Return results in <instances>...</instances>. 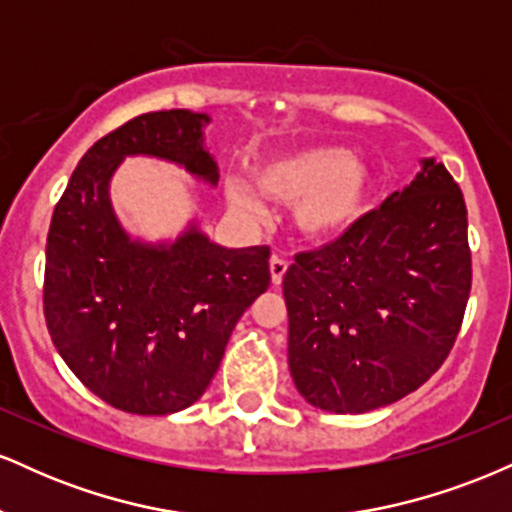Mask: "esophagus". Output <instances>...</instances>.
Segmentation results:
<instances>
[{
  "label": "esophagus",
  "instance_id": "34e87169",
  "mask_svg": "<svg viewBox=\"0 0 512 512\" xmlns=\"http://www.w3.org/2000/svg\"><path fill=\"white\" fill-rule=\"evenodd\" d=\"M286 269H289V262L281 260V257H272V260H269V274H272V284L274 286H279L281 281H284Z\"/></svg>",
  "mask_w": 512,
  "mask_h": 512
}]
</instances>
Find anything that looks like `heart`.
Listing matches in <instances>:
<instances>
[{
    "label": "heart",
    "instance_id": "b5f03b06",
    "mask_svg": "<svg viewBox=\"0 0 512 512\" xmlns=\"http://www.w3.org/2000/svg\"><path fill=\"white\" fill-rule=\"evenodd\" d=\"M252 175L262 195L296 202L293 221L301 236L313 243H332L349 236L373 207V170L339 144L286 151L262 161ZM223 192L236 211L250 216L264 211L262 199L243 180L228 178Z\"/></svg>",
    "mask_w": 512,
    "mask_h": 512
}]
</instances>
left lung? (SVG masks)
I'll return each instance as SVG.
<instances>
[{
	"mask_svg": "<svg viewBox=\"0 0 512 512\" xmlns=\"http://www.w3.org/2000/svg\"><path fill=\"white\" fill-rule=\"evenodd\" d=\"M469 289L462 190L443 163L421 158L414 180L349 236L286 269L296 390L332 414L407 397L448 358Z\"/></svg>",
	"mask_w": 512,
	"mask_h": 512,
	"instance_id": "1",
	"label": "left lung"
}]
</instances>
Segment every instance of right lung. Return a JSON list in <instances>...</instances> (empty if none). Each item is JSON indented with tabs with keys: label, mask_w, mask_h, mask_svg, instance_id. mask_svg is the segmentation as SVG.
<instances>
[{
	"label": "right lung",
	"mask_w": 512,
	"mask_h": 512,
	"mask_svg": "<svg viewBox=\"0 0 512 512\" xmlns=\"http://www.w3.org/2000/svg\"><path fill=\"white\" fill-rule=\"evenodd\" d=\"M209 115L134 117L86 151L52 214L43 305L52 344L93 395L129 414L163 416L204 395L240 315L269 289V248H223L187 223L175 240L134 238L110 180L127 156L185 168L216 187L204 146Z\"/></svg>",
	"instance_id": "right-lung-1"
}]
</instances>
